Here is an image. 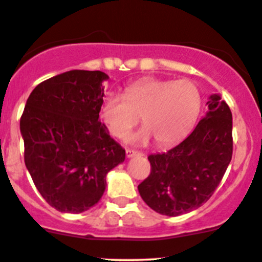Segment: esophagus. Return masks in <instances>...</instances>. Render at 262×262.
Segmentation results:
<instances>
[{
  "mask_svg": "<svg viewBox=\"0 0 262 262\" xmlns=\"http://www.w3.org/2000/svg\"><path fill=\"white\" fill-rule=\"evenodd\" d=\"M126 155H127V158H132V157H135V155H142V152L137 151V150L126 149Z\"/></svg>",
  "mask_w": 262,
  "mask_h": 262,
  "instance_id": "obj_1",
  "label": "esophagus"
}]
</instances>
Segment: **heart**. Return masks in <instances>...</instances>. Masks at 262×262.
I'll use <instances>...</instances> for the list:
<instances>
[{"instance_id": "b5f03b06", "label": "heart", "mask_w": 262, "mask_h": 262, "mask_svg": "<svg viewBox=\"0 0 262 262\" xmlns=\"http://www.w3.org/2000/svg\"><path fill=\"white\" fill-rule=\"evenodd\" d=\"M200 108V90L191 80L144 77L126 86L123 97L115 93L105 95L102 117L111 134L123 139L139 123L141 116L145 126L128 140L144 144L154 137L158 145L169 146L187 136Z\"/></svg>"}]
</instances>
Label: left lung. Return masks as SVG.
I'll return each instance as SVG.
<instances>
[{
    "label": "left lung",
    "mask_w": 262,
    "mask_h": 262,
    "mask_svg": "<svg viewBox=\"0 0 262 262\" xmlns=\"http://www.w3.org/2000/svg\"><path fill=\"white\" fill-rule=\"evenodd\" d=\"M209 112L181 144L147 157L151 169L137 188L149 208L178 216L200 208L219 186L233 154L232 112L218 94Z\"/></svg>",
    "instance_id": "8db88e82"
}]
</instances>
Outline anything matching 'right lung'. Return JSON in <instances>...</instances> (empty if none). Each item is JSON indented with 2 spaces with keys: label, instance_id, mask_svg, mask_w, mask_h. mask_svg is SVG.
<instances>
[{
  "label": "right lung",
  "instance_id": "add662e5",
  "mask_svg": "<svg viewBox=\"0 0 262 262\" xmlns=\"http://www.w3.org/2000/svg\"><path fill=\"white\" fill-rule=\"evenodd\" d=\"M108 75L71 70L35 86L20 131L35 187L62 213L89 210L103 196L105 176L125 160V149L99 121Z\"/></svg>",
  "mask_w": 262,
  "mask_h": 262
}]
</instances>
